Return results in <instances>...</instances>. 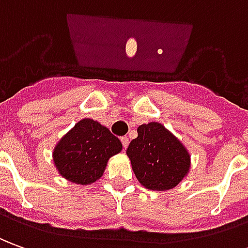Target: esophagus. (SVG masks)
<instances>
[{"mask_svg":"<svg viewBox=\"0 0 248 248\" xmlns=\"http://www.w3.org/2000/svg\"><path fill=\"white\" fill-rule=\"evenodd\" d=\"M121 143H123V147H124V150H125L128 147V144H129V139H128L127 136H123V138H121Z\"/></svg>","mask_w":248,"mask_h":248,"instance_id":"esophagus-1","label":"esophagus"}]
</instances>
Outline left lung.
Returning <instances> with one entry per match:
<instances>
[{
    "mask_svg": "<svg viewBox=\"0 0 248 248\" xmlns=\"http://www.w3.org/2000/svg\"><path fill=\"white\" fill-rule=\"evenodd\" d=\"M127 155L135 175L150 190H170L190 171V154L182 141L158 121L141 124Z\"/></svg>",
    "mask_w": 248,
    "mask_h": 248,
    "instance_id": "8db88e82",
    "label": "left lung"
}]
</instances>
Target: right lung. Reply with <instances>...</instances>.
<instances>
[{"instance_id":"add662e5","label":"right lung","mask_w":248,"mask_h":248,"mask_svg":"<svg viewBox=\"0 0 248 248\" xmlns=\"http://www.w3.org/2000/svg\"><path fill=\"white\" fill-rule=\"evenodd\" d=\"M121 150L120 139L107 127L93 119H82L56 143L52 160L62 178L90 185L101 178L108 160Z\"/></svg>"}]
</instances>
